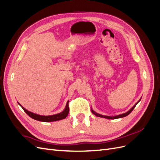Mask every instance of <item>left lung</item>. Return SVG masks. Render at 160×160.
I'll list each match as a JSON object with an SVG mask.
<instances>
[{
  "mask_svg": "<svg viewBox=\"0 0 160 160\" xmlns=\"http://www.w3.org/2000/svg\"><path fill=\"white\" fill-rule=\"evenodd\" d=\"M140 100H141V99H140L139 100V101L138 102H137L136 103V104H135L133 107L131 108L128 112H126V113H123V114H121V115H116V116H105V115H101V114H99V113H96V112H95V111L91 109V112L93 113L94 115H95L97 117H100V118H106V119H118V118H124V117H125V116H127V115H128L131 112H132V111H133V109L135 108V106H136V105L140 101Z\"/></svg>",
  "mask_w": 160,
  "mask_h": 160,
  "instance_id": "1",
  "label": "left lung"
}]
</instances>
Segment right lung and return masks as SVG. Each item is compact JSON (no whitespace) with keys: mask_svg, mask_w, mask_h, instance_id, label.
Wrapping results in <instances>:
<instances>
[{"mask_svg":"<svg viewBox=\"0 0 160 160\" xmlns=\"http://www.w3.org/2000/svg\"><path fill=\"white\" fill-rule=\"evenodd\" d=\"M19 104V103H18ZM20 105V104H19ZM21 107L23 109V110L25 111V112L31 117V118L37 120V121H40V122H55V121H59L63 119L67 118V116L68 115L69 112V101H67V103L66 104V107L65 109L62 111V112L57 113L55 115H40L36 113H34L31 112V111L27 110L26 109L24 108L22 105H21Z\"/></svg>","mask_w":160,"mask_h":160,"instance_id":"right-lung-1","label":"right lung"}]
</instances>
